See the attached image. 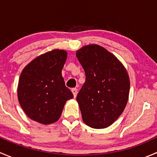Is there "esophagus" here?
I'll return each mask as SVG.
<instances>
[{
    "mask_svg": "<svg viewBox=\"0 0 157 157\" xmlns=\"http://www.w3.org/2000/svg\"><path fill=\"white\" fill-rule=\"evenodd\" d=\"M71 91H72L73 94H74V98H76V96H77V89H76V88H73V89H72V90H71Z\"/></svg>",
    "mask_w": 157,
    "mask_h": 157,
    "instance_id": "1",
    "label": "esophagus"
}]
</instances>
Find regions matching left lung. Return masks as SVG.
Segmentation results:
<instances>
[{
	"label": "left lung",
	"mask_w": 157,
	"mask_h": 157,
	"mask_svg": "<svg viewBox=\"0 0 157 157\" xmlns=\"http://www.w3.org/2000/svg\"><path fill=\"white\" fill-rule=\"evenodd\" d=\"M86 81L77 96L83 121L100 129L110 126L125 108L130 90L125 67L103 47L89 45L77 51Z\"/></svg>",
	"instance_id": "obj_1"
}]
</instances>
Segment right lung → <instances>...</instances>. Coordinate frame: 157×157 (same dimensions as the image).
<instances>
[{
	"label": "right lung",
	"mask_w": 157,
	"mask_h": 157,
	"mask_svg": "<svg viewBox=\"0 0 157 157\" xmlns=\"http://www.w3.org/2000/svg\"><path fill=\"white\" fill-rule=\"evenodd\" d=\"M67 55L66 51L54 49L38 56L22 71L17 89L18 100L33 121L43 124L55 122L67 100L74 98L61 75Z\"/></svg>",
	"instance_id": "1"
}]
</instances>
